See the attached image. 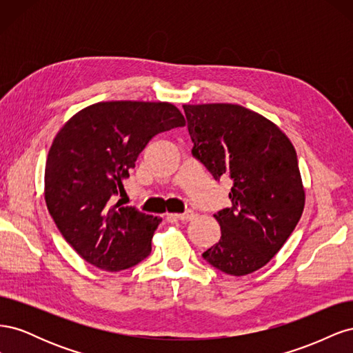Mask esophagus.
Instances as JSON below:
<instances>
[{
	"instance_id": "esophagus-1",
	"label": "esophagus",
	"mask_w": 353,
	"mask_h": 353,
	"mask_svg": "<svg viewBox=\"0 0 353 353\" xmlns=\"http://www.w3.org/2000/svg\"><path fill=\"white\" fill-rule=\"evenodd\" d=\"M174 218L179 219V221H184V222H188L194 218V212L193 210H185L184 213H176V215H172Z\"/></svg>"
}]
</instances>
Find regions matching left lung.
Returning a JSON list of instances; mask_svg holds the SVG:
<instances>
[{
	"label": "left lung",
	"instance_id": "1",
	"mask_svg": "<svg viewBox=\"0 0 353 353\" xmlns=\"http://www.w3.org/2000/svg\"><path fill=\"white\" fill-rule=\"evenodd\" d=\"M193 156L216 181L230 176L231 208L216 212L221 239L203 259L230 275L258 271L302 216L305 190L293 144L266 117L239 104H184Z\"/></svg>",
	"mask_w": 353,
	"mask_h": 353
}]
</instances>
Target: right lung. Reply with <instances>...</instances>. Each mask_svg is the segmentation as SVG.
I'll use <instances>...</instances> for the list:
<instances>
[{"instance_id": "right-lung-1", "label": "right lung", "mask_w": 353, "mask_h": 353, "mask_svg": "<svg viewBox=\"0 0 353 353\" xmlns=\"http://www.w3.org/2000/svg\"><path fill=\"white\" fill-rule=\"evenodd\" d=\"M184 125L170 103L101 101L78 112L59 131L47 157L46 203L82 259L116 272L150 254L162 219L113 205L114 197L148 141Z\"/></svg>"}]
</instances>
